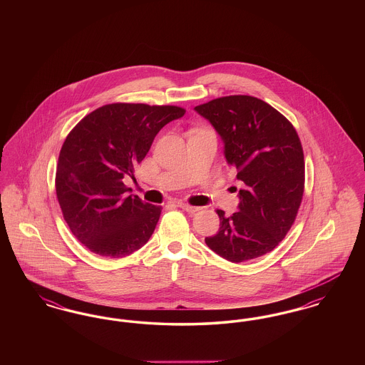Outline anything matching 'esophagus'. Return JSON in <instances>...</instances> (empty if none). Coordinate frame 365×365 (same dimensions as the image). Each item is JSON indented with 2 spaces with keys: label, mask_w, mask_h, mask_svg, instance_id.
Returning a JSON list of instances; mask_svg holds the SVG:
<instances>
[{
  "label": "esophagus",
  "mask_w": 365,
  "mask_h": 365,
  "mask_svg": "<svg viewBox=\"0 0 365 365\" xmlns=\"http://www.w3.org/2000/svg\"><path fill=\"white\" fill-rule=\"evenodd\" d=\"M178 207L185 209V210H187V212H197V210H200L198 207H192V205H189V204H186V202H178Z\"/></svg>",
  "instance_id": "esophagus-1"
}]
</instances>
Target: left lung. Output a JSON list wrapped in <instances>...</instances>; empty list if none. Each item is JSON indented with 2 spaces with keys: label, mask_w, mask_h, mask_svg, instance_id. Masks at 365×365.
Listing matches in <instances>:
<instances>
[{
  "label": "left lung",
  "mask_w": 365,
  "mask_h": 365,
  "mask_svg": "<svg viewBox=\"0 0 365 365\" xmlns=\"http://www.w3.org/2000/svg\"><path fill=\"white\" fill-rule=\"evenodd\" d=\"M225 142L227 163L243 183L240 205L227 217L217 209L219 231L209 247L231 262L274 250L294 223L302 201L305 163L293 124L252 96H228L194 108Z\"/></svg>",
  "instance_id": "1"
}]
</instances>
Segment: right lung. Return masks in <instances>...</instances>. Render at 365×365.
Listing matches in <instances>:
<instances>
[{
    "label": "right lung",
    "mask_w": 365,
    "mask_h": 365,
    "mask_svg": "<svg viewBox=\"0 0 365 365\" xmlns=\"http://www.w3.org/2000/svg\"><path fill=\"white\" fill-rule=\"evenodd\" d=\"M185 109L174 105L108 104L78 123L64 140L56 194L72 234L96 255L125 257L152 237L161 207L143 202L124 183L157 133Z\"/></svg>",
    "instance_id": "right-lung-1"
}]
</instances>
